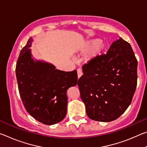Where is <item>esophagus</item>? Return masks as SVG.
Wrapping results in <instances>:
<instances>
[{
	"mask_svg": "<svg viewBox=\"0 0 147 147\" xmlns=\"http://www.w3.org/2000/svg\"><path fill=\"white\" fill-rule=\"evenodd\" d=\"M77 74H78V78H80L82 76L83 72H82V71L81 70V69H78V70H77Z\"/></svg>",
	"mask_w": 147,
	"mask_h": 147,
	"instance_id": "obj_1",
	"label": "esophagus"
}]
</instances>
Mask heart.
<instances>
[{
	"label": "heart",
	"mask_w": 147,
	"mask_h": 147,
	"mask_svg": "<svg viewBox=\"0 0 147 147\" xmlns=\"http://www.w3.org/2000/svg\"><path fill=\"white\" fill-rule=\"evenodd\" d=\"M106 45L100 39H92L84 42L80 47L78 51L81 53H86L90 51L86 60L88 63L94 61L103 54Z\"/></svg>",
	"instance_id": "1"
}]
</instances>
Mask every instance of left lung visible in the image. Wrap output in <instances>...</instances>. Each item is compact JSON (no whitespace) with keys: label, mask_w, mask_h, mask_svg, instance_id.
Returning a JSON list of instances; mask_svg holds the SVG:
<instances>
[{"label":"left lung","mask_w":147,"mask_h":147,"mask_svg":"<svg viewBox=\"0 0 147 147\" xmlns=\"http://www.w3.org/2000/svg\"><path fill=\"white\" fill-rule=\"evenodd\" d=\"M138 61L128 42L113 41L106 54L84 65L78 86L92 120L110 122L130 105L137 86Z\"/></svg>","instance_id":"obj_1"}]
</instances>
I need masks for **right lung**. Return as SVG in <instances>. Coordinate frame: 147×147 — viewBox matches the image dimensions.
I'll use <instances>...</instances> for the list:
<instances>
[{
  "label": "right lung",
  "instance_id": "right-lung-1",
  "mask_svg": "<svg viewBox=\"0 0 147 147\" xmlns=\"http://www.w3.org/2000/svg\"><path fill=\"white\" fill-rule=\"evenodd\" d=\"M30 38L21 49L16 73L19 94L24 108L41 123L53 125L67 114V91L78 84L77 71L56 69L48 62L38 60L32 54Z\"/></svg>",
  "mask_w": 147,
  "mask_h": 147
}]
</instances>
